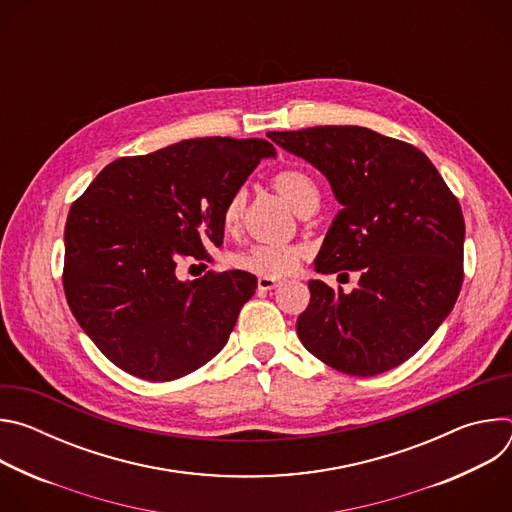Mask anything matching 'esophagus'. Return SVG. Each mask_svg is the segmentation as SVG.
Returning a JSON list of instances; mask_svg holds the SVG:
<instances>
[{
    "label": "esophagus",
    "mask_w": 512,
    "mask_h": 512,
    "mask_svg": "<svg viewBox=\"0 0 512 512\" xmlns=\"http://www.w3.org/2000/svg\"><path fill=\"white\" fill-rule=\"evenodd\" d=\"M277 285H279V279H275V277H259V279H257V287L263 289V291L275 289Z\"/></svg>",
    "instance_id": "1"
}]
</instances>
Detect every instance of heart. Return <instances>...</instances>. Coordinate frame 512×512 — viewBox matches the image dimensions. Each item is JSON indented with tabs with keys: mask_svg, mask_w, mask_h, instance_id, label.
Segmentation results:
<instances>
[{
	"mask_svg": "<svg viewBox=\"0 0 512 512\" xmlns=\"http://www.w3.org/2000/svg\"><path fill=\"white\" fill-rule=\"evenodd\" d=\"M273 186L277 192L294 206L298 212L320 202V188L316 180L304 170H283L273 178ZM247 194L243 188H237L229 194L223 208V225L227 229L237 227L239 218L245 210ZM304 257V249L300 245L289 243H257L249 249L235 255V265L243 271L261 275V277H281L294 273Z\"/></svg>",
	"mask_w": 512,
	"mask_h": 512,
	"instance_id": "1",
	"label": "heart"
}]
</instances>
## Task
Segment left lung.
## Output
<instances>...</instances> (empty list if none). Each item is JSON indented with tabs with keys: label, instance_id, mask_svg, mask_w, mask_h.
I'll use <instances>...</instances> for the list:
<instances>
[{
	"label": "left lung",
	"instance_id": "obj_1",
	"mask_svg": "<svg viewBox=\"0 0 512 512\" xmlns=\"http://www.w3.org/2000/svg\"><path fill=\"white\" fill-rule=\"evenodd\" d=\"M318 168L342 210L318 273L358 271L350 294L312 279L296 330L328 367L373 377L411 358L452 312L464 281V214L415 145L358 125L269 131ZM348 275V273H346Z\"/></svg>",
	"mask_w": 512,
	"mask_h": 512
}]
</instances>
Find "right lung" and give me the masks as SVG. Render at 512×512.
<instances>
[{
	"instance_id": "obj_1",
	"label": "right lung",
	"mask_w": 512,
	"mask_h": 512,
	"mask_svg": "<svg viewBox=\"0 0 512 512\" xmlns=\"http://www.w3.org/2000/svg\"><path fill=\"white\" fill-rule=\"evenodd\" d=\"M267 139L198 137L105 166L70 206L62 285L70 312L117 367L174 381L223 350L257 277L176 265L221 247L223 208L263 158Z\"/></svg>"
}]
</instances>
